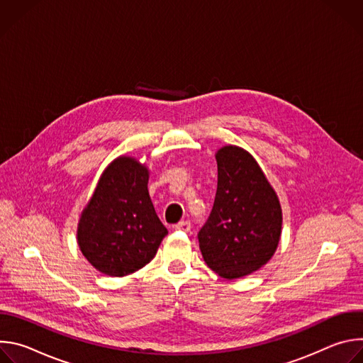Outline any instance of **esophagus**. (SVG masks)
Masks as SVG:
<instances>
[{
    "mask_svg": "<svg viewBox=\"0 0 363 363\" xmlns=\"http://www.w3.org/2000/svg\"><path fill=\"white\" fill-rule=\"evenodd\" d=\"M175 230H181V231H189L191 230V223L189 221H179L178 224L174 225Z\"/></svg>",
    "mask_w": 363,
    "mask_h": 363,
    "instance_id": "obj_1",
    "label": "esophagus"
}]
</instances>
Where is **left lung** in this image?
<instances>
[{"instance_id": "left-lung-1", "label": "left lung", "mask_w": 363, "mask_h": 363, "mask_svg": "<svg viewBox=\"0 0 363 363\" xmlns=\"http://www.w3.org/2000/svg\"><path fill=\"white\" fill-rule=\"evenodd\" d=\"M216 160V201L198 241L206 266L235 280L262 269L274 255L281 235V205L250 152L225 145Z\"/></svg>"}]
</instances>
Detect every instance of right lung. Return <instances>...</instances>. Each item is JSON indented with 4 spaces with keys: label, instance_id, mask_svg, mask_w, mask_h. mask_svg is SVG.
Returning a JSON list of instances; mask_svg holds the SVG:
<instances>
[{
    "label": "right lung",
    "instance_id": "add662e5",
    "mask_svg": "<svg viewBox=\"0 0 363 363\" xmlns=\"http://www.w3.org/2000/svg\"><path fill=\"white\" fill-rule=\"evenodd\" d=\"M149 169L133 157H118L100 175L77 224V244L100 273L123 277L145 267L168 230L147 191Z\"/></svg>",
    "mask_w": 363,
    "mask_h": 363
}]
</instances>
